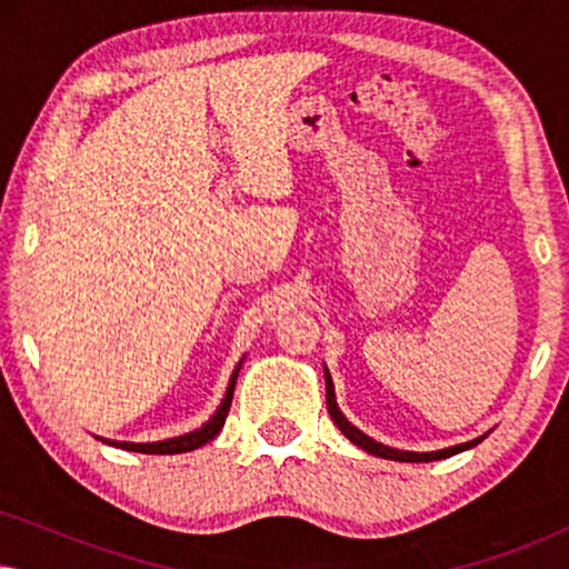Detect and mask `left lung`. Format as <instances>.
Wrapping results in <instances>:
<instances>
[{
	"label": "left lung",
	"instance_id": "obj_1",
	"mask_svg": "<svg viewBox=\"0 0 569 569\" xmlns=\"http://www.w3.org/2000/svg\"><path fill=\"white\" fill-rule=\"evenodd\" d=\"M326 376V407H329V415L333 419V425L339 427L341 432H345V438H349L355 442V446H360L362 450H368V453L378 456V458H388V461H403V463H427V461H440V458H450L456 453H461V450H469L477 446V442L485 440V435L481 438H473L469 442H461V446H453V448H442V450H432V453H415V450H399V448H388L383 442H376L368 435L357 430V427L349 422V419L341 415L339 407H337V393H333V380L329 376V370H323Z\"/></svg>",
	"mask_w": 569,
	"mask_h": 569
}]
</instances>
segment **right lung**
Returning <instances> with one entry per match:
<instances>
[{
    "mask_svg": "<svg viewBox=\"0 0 569 569\" xmlns=\"http://www.w3.org/2000/svg\"><path fill=\"white\" fill-rule=\"evenodd\" d=\"M238 370H240V362H238L236 372H232V378H230V383H228V391H224L222 403H220V407H217L212 419L201 425L199 430L178 435V438H170V440H158V442H121V440H106V438H98V440H103V442H108V446H113V448L131 450V453H154V456L189 453V450H197L201 446H207L209 440H214L217 435H220L224 419H228V411H230V403H232V391H236Z\"/></svg>",
    "mask_w": 569,
    "mask_h": 569,
    "instance_id": "obj_1",
    "label": "right lung"
}]
</instances>
